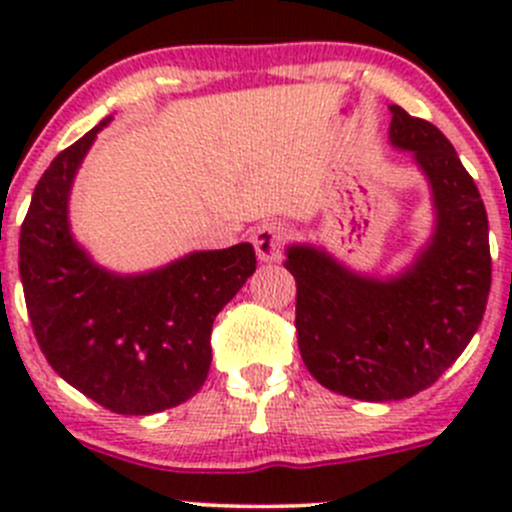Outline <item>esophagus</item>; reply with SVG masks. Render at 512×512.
Listing matches in <instances>:
<instances>
[{
  "instance_id": "obj_1",
  "label": "esophagus",
  "mask_w": 512,
  "mask_h": 512,
  "mask_svg": "<svg viewBox=\"0 0 512 512\" xmlns=\"http://www.w3.org/2000/svg\"><path fill=\"white\" fill-rule=\"evenodd\" d=\"M289 242V227L285 223H262L252 235V245H255L257 257L262 262L282 260V252Z\"/></svg>"
}]
</instances>
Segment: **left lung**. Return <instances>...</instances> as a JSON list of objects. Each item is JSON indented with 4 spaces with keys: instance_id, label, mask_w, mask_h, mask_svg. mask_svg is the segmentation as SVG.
<instances>
[{
    "instance_id": "obj_1",
    "label": "left lung",
    "mask_w": 512,
    "mask_h": 512,
    "mask_svg": "<svg viewBox=\"0 0 512 512\" xmlns=\"http://www.w3.org/2000/svg\"><path fill=\"white\" fill-rule=\"evenodd\" d=\"M391 143L414 151L433 188L431 245L396 280L356 277L312 247H289L304 366L329 391L399 401L436 384L478 332L490 292L488 215L451 141L391 106Z\"/></svg>"
}]
</instances>
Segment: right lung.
Instances as JSON below:
<instances>
[{
	"instance_id": "obj_1",
	"label": "right lung",
	"mask_w": 512,
	"mask_h": 512,
	"mask_svg": "<svg viewBox=\"0 0 512 512\" xmlns=\"http://www.w3.org/2000/svg\"><path fill=\"white\" fill-rule=\"evenodd\" d=\"M111 116L59 153L36 183L19 235V275L34 337L51 369L103 409H173L208 379L220 309L255 272L250 242L193 252L151 275L101 270L71 240V180Z\"/></svg>"
}]
</instances>
